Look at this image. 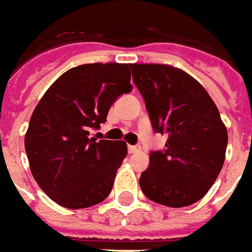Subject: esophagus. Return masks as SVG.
Returning a JSON list of instances; mask_svg holds the SVG:
<instances>
[{
    "mask_svg": "<svg viewBox=\"0 0 252 252\" xmlns=\"http://www.w3.org/2000/svg\"><path fill=\"white\" fill-rule=\"evenodd\" d=\"M128 153H138L141 152V146L139 145H128Z\"/></svg>",
    "mask_w": 252,
    "mask_h": 252,
    "instance_id": "esophagus-1",
    "label": "esophagus"
}]
</instances>
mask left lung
Returning <instances> with one entry per match:
<instances>
[{
  "label": "left lung",
  "instance_id": "1",
  "mask_svg": "<svg viewBox=\"0 0 252 252\" xmlns=\"http://www.w3.org/2000/svg\"><path fill=\"white\" fill-rule=\"evenodd\" d=\"M133 82L144 96L152 127L168 139L152 152L139 177L144 194L172 208L203 199L225 158L227 128L205 88L168 64H130Z\"/></svg>",
  "mask_w": 252,
  "mask_h": 252
}]
</instances>
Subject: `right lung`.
<instances>
[{
    "label": "right lung",
    "instance_id": "add662e5",
    "mask_svg": "<svg viewBox=\"0 0 252 252\" xmlns=\"http://www.w3.org/2000/svg\"><path fill=\"white\" fill-rule=\"evenodd\" d=\"M130 64H82L64 72L40 99L25 134V152L38 187L69 209L103 201L127 156L124 141L90 137L108 110L131 91Z\"/></svg>",
    "mask_w": 252,
    "mask_h": 252
}]
</instances>
